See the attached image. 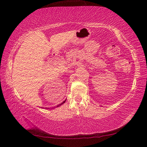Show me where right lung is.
Returning <instances> with one entry per match:
<instances>
[{
	"label": "right lung",
	"instance_id": "right-lung-1",
	"mask_svg": "<svg viewBox=\"0 0 147 147\" xmlns=\"http://www.w3.org/2000/svg\"><path fill=\"white\" fill-rule=\"evenodd\" d=\"M65 101H66V100H65V101H63V102H62V103H61L60 104H59V105H58V106H57V107H58V106H61V104H63V103H64V102H65Z\"/></svg>",
	"mask_w": 147,
	"mask_h": 147
}]
</instances>
